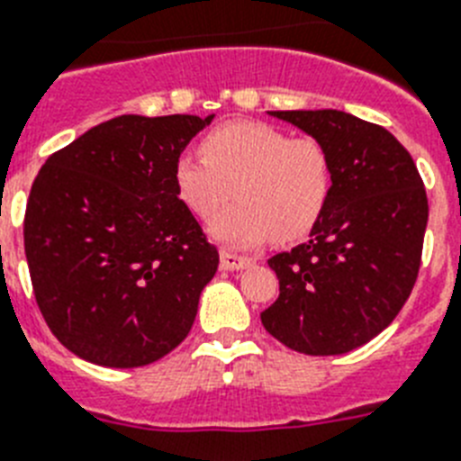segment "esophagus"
I'll use <instances>...</instances> for the list:
<instances>
[{
	"instance_id": "esophagus-1",
	"label": "esophagus",
	"mask_w": 461,
	"mask_h": 461,
	"mask_svg": "<svg viewBox=\"0 0 461 461\" xmlns=\"http://www.w3.org/2000/svg\"><path fill=\"white\" fill-rule=\"evenodd\" d=\"M250 258H243V255L230 253V250H222L220 253V267L227 269V272H237V269H246L250 265Z\"/></svg>"
}]
</instances>
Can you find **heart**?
<instances>
[{
    "label": "heart",
    "mask_w": 461,
    "mask_h": 461,
    "mask_svg": "<svg viewBox=\"0 0 461 461\" xmlns=\"http://www.w3.org/2000/svg\"><path fill=\"white\" fill-rule=\"evenodd\" d=\"M201 152L177 154L173 187L203 220L231 191L240 196L208 224V234L227 249H253L272 234L278 241L304 237L330 201L335 166L316 138H293L272 123L231 122L211 131Z\"/></svg>",
    "instance_id": "1"
}]
</instances>
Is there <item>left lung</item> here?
Masks as SVG:
<instances>
[{
	"mask_svg": "<svg viewBox=\"0 0 461 461\" xmlns=\"http://www.w3.org/2000/svg\"><path fill=\"white\" fill-rule=\"evenodd\" d=\"M269 114L328 147L335 183L309 241L267 260L278 297L262 326L300 354H347L380 335L412 293L429 220L424 183L377 123L339 110Z\"/></svg>",
	"mask_w": 461,
	"mask_h": 461,
	"instance_id": "obj_1",
	"label": "left lung"
}]
</instances>
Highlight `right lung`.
<instances>
[{
  "mask_svg": "<svg viewBox=\"0 0 461 461\" xmlns=\"http://www.w3.org/2000/svg\"><path fill=\"white\" fill-rule=\"evenodd\" d=\"M212 117L122 114L34 177L23 230L34 297L84 361L140 368L192 330L220 255L177 199L173 164Z\"/></svg>",
  "mask_w": 461,
  "mask_h": 461,
  "instance_id": "right-lung-1",
  "label": "right lung"
}]
</instances>
